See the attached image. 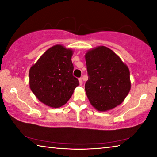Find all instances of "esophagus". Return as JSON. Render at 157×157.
<instances>
[{
  "label": "esophagus",
  "instance_id": "obj_1",
  "mask_svg": "<svg viewBox=\"0 0 157 157\" xmlns=\"http://www.w3.org/2000/svg\"><path fill=\"white\" fill-rule=\"evenodd\" d=\"M79 84L82 85V83H83V82H82V78H79Z\"/></svg>",
  "mask_w": 157,
  "mask_h": 157
}]
</instances>
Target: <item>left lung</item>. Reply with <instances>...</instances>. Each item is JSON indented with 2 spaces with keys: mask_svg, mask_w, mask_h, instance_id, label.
I'll list each match as a JSON object with an SVG mask.
<instances>
[{
  "mask_svg": "<svg viewBox=\"0 0 157 157\" xmlns=\"http://www.w3.org/2000/svg\"><path fill=\"white\" fill-rule=\"evenodd\" d=\"M85 59L88 73L85 91L91 104L100 111L121 104L131 88L128 67L105 46L89 50Z\"/></svg>",
  "mask_w": 157,
  "mask_h": 157,
  "instance_id": "obj_1",
  "label": "left lung"
}]
</instances>
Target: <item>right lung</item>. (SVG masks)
<instances>
[{
  "mask_svg": "<svg viewBox=\"0 0 157 157\" xmlns=\"http://www.w3.org/2000/svg\"><path fill=\"white\" fill-rule=\"evenodd\" d=\"M73 51L56 45L45 52L30 68V86L36 97L49 107L65 105L79 86L73 75Z\"/></svg>",
  "mask_w": 157,
  "mask_h": 157,
  "instance_id": "obj_1",
  "label": "right lung"
}]
</instances>
